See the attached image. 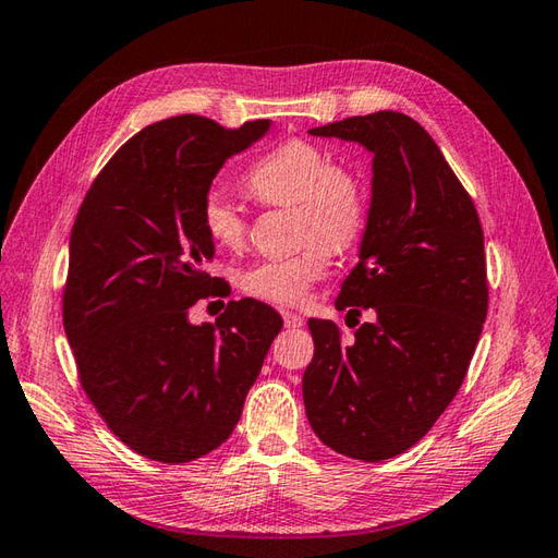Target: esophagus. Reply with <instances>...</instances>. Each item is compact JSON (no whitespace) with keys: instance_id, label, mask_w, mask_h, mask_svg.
Instances as JSON below:
<instances>
[{"instance_id":"34e87169","label":"esophagus","mask_w":558,"mask_h":558,"mask_svg":"<svg viewBox=\"0 0 558 558\" xmlns=\"http://www.w3.org/2000/svg\"><path fill=\"white\" fill-rule=\"evenodd\" d=\"M282 322H286L288 328H302L304 326V318L294 312H282Z\"/></svg>"}]
</instances>
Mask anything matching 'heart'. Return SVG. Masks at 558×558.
<instances>
[{
    "mask_svg": "<svg viewBox=\"0 0 558 558\" xmlns=\"http://www.w3.org/2000/svg\"><path fill=\"white\" fill-rule=\"evenodd\" d=\"M246 189L264 206L300 210L302 240L322 233L288 258H266L246 268L240 286L252 298L276 304H302L316 280L326 276L333 248L357 242L366 225V189L357 174L333 165V156L304 138H288L258 158L246 172ZM208 240L236 252L248 236V220L220 189H210L198 206Z\"/></svg>",
    "mask_w": 558,
    "mask_h": 558,
    "instance_id": "b5f03b06",
    "label": "heart"
}]
</instances>
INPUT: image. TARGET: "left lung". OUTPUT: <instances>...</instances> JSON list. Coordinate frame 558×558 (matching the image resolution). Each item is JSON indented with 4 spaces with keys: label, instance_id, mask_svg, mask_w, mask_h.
<instances>
[{
    "label": "left lung",
    "instance_id": "left-lung-1",
    "mask_svg": "<svg viewBox=\"0 0 558 558\" xmlns=\"http://www.w3.org/2000/svg\"><path fill=\"white\" fill-rule=\"evenodd\" d=\"M372 153V204L360 264L336 310H374L345 338L310 318L306 417L336 453L378 462L405 453L456 398L487 318V258L477 208L434 138L384 110L310 129Z\"/></svg>",
    "mask_w": 558,
    "mask_h": 558
}]
</instances>
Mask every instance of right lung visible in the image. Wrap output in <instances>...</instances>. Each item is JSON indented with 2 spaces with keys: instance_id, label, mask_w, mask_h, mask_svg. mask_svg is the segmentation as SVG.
<instances>
[{
  "instance_id": "add662e5",
  "label": "right lung",
  "mask_w": 558,
  "mask_h": 558,
  "mask_svg": "<svg viewBox=\"0 0 558 558\" xmlns=\"http://www.w3.org/2000/svg\"><path fill=\"white\" fill-rule=\"evenodd\" d=\"M270 120L225 129L180 114L141 129L90 184L69 240L64 330L81 386L129 448L189 462L228 441L282 318L228 302L216 324L189 310L225 294L198 206L225 160Z\"/></svg>"
}]
</instances>
